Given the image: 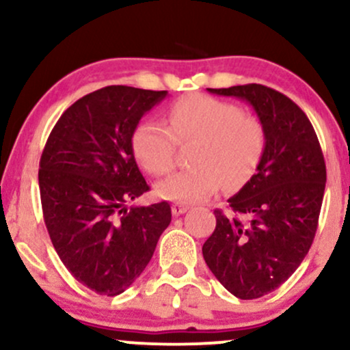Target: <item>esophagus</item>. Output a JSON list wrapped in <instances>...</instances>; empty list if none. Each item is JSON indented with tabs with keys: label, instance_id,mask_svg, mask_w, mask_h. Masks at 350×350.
I'll return each mask as SVG.
<instances>
[{
	"label": "esophagus",
	"instance_id": "1",
	"mask_svg": "<svg viewBox=\"0 0 350 350\" xmlns=\"http://www.w3.org/2000/svg\"><path fill=\"white\" fill-rule=\"evenodd\" d=\"M171 211H172V215H180V214H184V212H187L189 211V206L187 204H183V202H174L171 206Z\"/></svg>",
	"mask_w": 350,
	"mask_h": 350
}]
</instances>
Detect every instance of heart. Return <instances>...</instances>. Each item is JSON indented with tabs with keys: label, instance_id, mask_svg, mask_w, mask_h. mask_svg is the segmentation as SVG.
<instances>
[{
	"label": "heart",
	"instance_id": "heart-1",
	"mask_svg": "<svg viewBox=\"0 0 350 350\" xmlns=\"http://www.w3.org/2000/svg\"><path fill=\"white\" fill-rule=\"evenodd\" d=\"M164 124L143 120L131 133V150L138 163L156 178L176 166V144H187L191 167L158 186L164 199L199 202L226 184L237 191L255 176L267 150V131L256 116L242 113L235 103L202 94L172 102Z\"/></svg>",
	"mask_w": 350,
	"mask_h": 350
}]
</instances>
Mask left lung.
<instances>
[{
	"label": "left lung",
	"mask_w": 350,
	"mask_h": 350,
	"mask_svg": "<svg viewBox=\"0 0 350 350\" xmlns=\"http://www.w3.org/2000/svg\"><path fill=\"white\" fill-rule=\"evenodd\" d=\"M247 100L267 131L256 174L228 199L230 214L215 208V230L202 247L214 276L240 299L280 288L314 240L326 187V163L314 128L286 95L260 83L207 88Z\"/></svg>",
	"instance_id": "1"
}]
</instances>
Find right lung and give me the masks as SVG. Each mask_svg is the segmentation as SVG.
Masks as SVG:
<instances>
[{
	"mask_svg": "<svg viewBox=\"0 0 350 350\" xmlns=\"http://www.w3.org/2000/svg\"><path fill=\"white\" fill-rule=\"evenodd\" d=\"M166 94L126 85L92 92L60 115L44 146L39 191L51 242L72 276L97 295L126 290L171 222L166 200L126 207L150 191L131 133Z\"/></svg>",
	"mask_w": 350,
	"mask_h": 350,
	"instance_id": "1",
	"label": "right lung"
}]
</instances>
